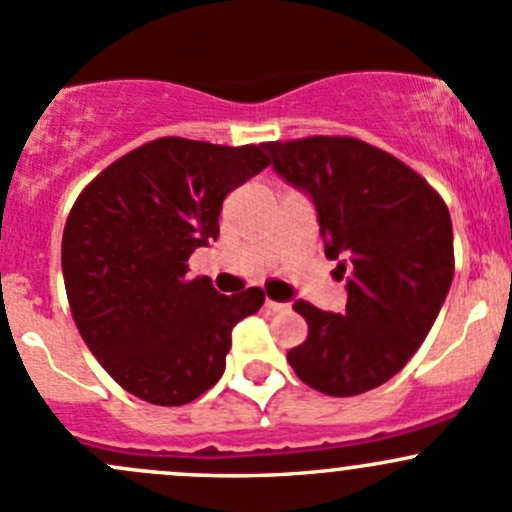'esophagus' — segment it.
<instances>
[{"instance_id":"obj_1","label":"esophagus","mask_w":512,"mask_h":512,"mask_svg":"<svg viewBox=\"0 0 512 512\" xmlns=\"http://www.w3.org/2000/svg\"><path fill=\"white\" fill-rule=\"evenodd\" d=\"M265 306H267V309H270V311H279V309H284V306H287V304H282V301H272V299H267V301H265Z\"/></svg>"}]
</instances>
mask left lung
Returning a JSON list of instances; mask_svg holds the SVG:
<instances>
[{
  "label": "left lung",
  "mask_w": 512,
  "mask_h": 512,
  "mask_svg": "<svg viewBox=\"0 0 512 512\" xmlns=\"http://www.w3.org/2000/svg\"><path fill=\"white\" fill-rule=\"evenodd\" d=\"M272 169L309 196L346 311L297 301L309 336L287 353L299 380L331 397L387 383L417 353L454 279L449 208L400 159L353 137L270 142Z\"/></svg>",
  "instance_id": "8db88e82"
}]
</instances>
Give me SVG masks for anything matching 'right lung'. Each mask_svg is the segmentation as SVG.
I'll list each match as a JSON object with an SVG mask.
<instances>
[{
	"instance_id": "add662e5",
	"label": "right lung",
	"mask_w": 512,
	"mask_h": 512,
	"mask_svg": "<svg viewBox=\"0 0 512 512\" xmlns=\"http://www.w3.org/2000/svg\"><path fill=\"white\" fill-rule=\"evenodd\" d=\"M265 166V144L164 137L107 166L75 201L61 245L75 326L139 400L176 407L211 390L233 326L265 304L257 287L223 297L208 277H188L193 250L218 240L223 198Z\"/></svg>"
}]
</instances>
